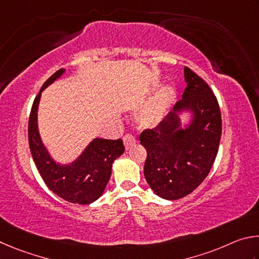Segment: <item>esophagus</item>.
<instances>
[{"mask_svg":"<svg viewBox=\"0 0 259 259\" xmlns=\"http://www.w3.org/2000/svg\"><path fill=\"white\" fill-rule=\"evenodd\" d=\"M122 140H124V144H125V148L126 149H130L131 147L133 146V144L137 143V139H135L132 134H125L124 138H122Z\"/></svg>","mask_w":259,"mask_h":259,"instance_id":"34e87169","label":"esophagus"}]
</instances>
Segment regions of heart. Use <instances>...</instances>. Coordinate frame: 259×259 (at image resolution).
<instances>
[{
    "label": "heart",
    "instance_id": "1",
    "mask_svg": "<svg viewBox=\"0 0 259 259\" xmlns=\"http://www.w3.org/2000/svg\"><path fill=\"white\" fill-rule=\"evenodd\" d=\"M171 99H173V90L170 88L162 90L155 101L142 112L140 117L141 124L146 127H152L159 124L169 107Z\"/></svg>",
    "mask_w": 259,
    "mask_h": 259
}]
</instances>
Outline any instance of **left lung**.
Returning <instances> with one entry per match:
<instances>
[{
  "label": "left lung",
  "instance_id": "left-lung-1",
  "mask_svg": "<svg viewBox=\"0 0 259 259\" xmlns=\"http://www.w3.org/2000/svg\"><path fill=\"white\" fill-rule=\"evenodd\" d=\"M184 77L188 85L174 110L140 135L147 150V182L167 200L188 196L203 182L215 161L222 134L221 109L214 92L188 67ZM182 110L195 113L193 124L185 130L179 128L178 112Z\"/></svg>",
  "mask_w": 259,
  "mask_h": 259
}]
</instances>
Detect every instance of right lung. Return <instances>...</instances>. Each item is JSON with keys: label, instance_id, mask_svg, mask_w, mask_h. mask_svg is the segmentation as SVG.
<instances>
[{"label": "right lung", "instance_id": "add662e5", "mask_svg": "<svg viewBox=\"0 0 259 259\" xmlns=\"http://www.w3.org/2000/svg\"><path fill=\"white\" fill-rule=\"evenodd\" d=\"M63 69L50 77L43 84L31 106L28 120V142L31 156L44 183L66 201L88 205L103 193L111 176L112 162L124 153L121 139H95L80 157L70 165L54 162L40 141L37 128V108L42 91L63 74Z\"/></svg>", "mask_w": 259, "mask_h": 259}]
</instances>
